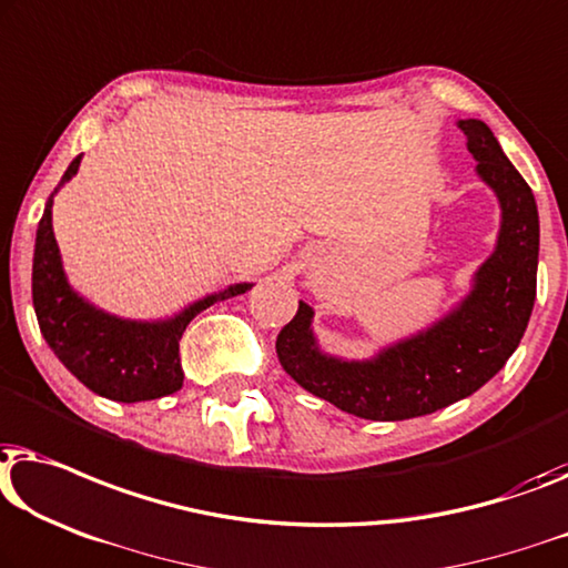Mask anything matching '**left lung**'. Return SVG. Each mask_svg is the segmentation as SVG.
Masks as SVG:
<instances>
[{
	"label": "left lung",
	"instance_id": "left-lung-1",
	"mask_svg": "<svg viewBox=\"0 0 568 568\" xmlns=\"http://www.w3.org/2000/svg\"><path fill=\"white\" fill-rule=\"evenodd\" d=\"M476 176L499 204L495 251L474 271L468 290L446 315L368 358H343L320 345L315 310L300 302L282 327L276 356L284 372L315 397L364 420L430 415L481 389L513 356L536 304L538 204L503 145L481 120H458Z\"/></svg>",
	"mask_w": 568,
	"mask_h": 568
}]
</instances>
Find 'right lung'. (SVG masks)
I'll use <instances>...</instances> for the list:
<instances>
[{"mask_svg": "<svg viewBox=\"0 0 568 568\" xmlns=\"http://www.w3.org/2000/svg\"><path fill=\"white\" fill-rule=\"evenodd\" d=\"M79 163L81 155L69 163L59 186L48 196L43 217L38 223L36 253H32V304H36L40 333L55 358L100 397L128 402V405L166 397L182 389L184 382L179 341L186 325L215 302L245 294L253 282L230 284L186 304L176 315L159 320L112 315L81 297L69 284L53 235V196L77 176Z\"/></svg>", "mask_w": 568, "mask_h": 568, "instance_id": "right-lung-1", "label": "right lung"}]
</instances>
